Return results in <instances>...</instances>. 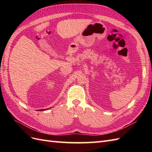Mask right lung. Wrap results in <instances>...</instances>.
<instances>
[{
	"instance_id": "add662e5",
	"label": "right lung",
	"mask_w": 152,
	"mask_h": 152,
	"mask_svg": "<svg viewBox=\"0 0 152 152\" xmlns=\"http://www.w3.org/2000/svg\"><path fill=\"white\" fill-rule=\"evenodd\" d=\"M48 110V109H41V110H37V111H44V110Z\"/></svg>"
}]
</instances>
